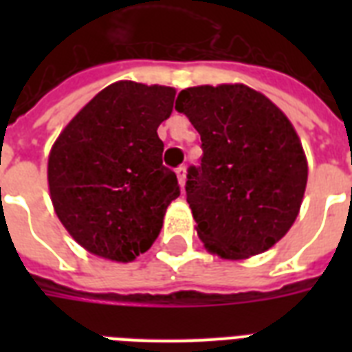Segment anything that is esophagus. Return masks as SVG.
Instances as JSON below:
<instances>
[{
    "label": "esophagus",
    "instance_id": "esophagus-1",
    "mask_svg": "<svg viewBox=\"0 0 352 352\" xmlns=\"http://www.w3.org/2000/svg\"><path fill=\"white\" fill-rule=\"evenodd\" d=\"M175 173L177 179H179V184H181V190H184V184H186V168L181 166V168H177Z\"/></svg>",
    "mask_w": 352,
    "mask_h": 352
}]
</instances>
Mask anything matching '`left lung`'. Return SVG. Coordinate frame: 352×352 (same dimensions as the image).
<instances>
[{
  "mask_svg": "<svg viewBox=\"0 0 352 352\" xmlns=\"http://www.w3.org/2000/svg\"><path fill=\"white\" fill-rule=\"evenodd\" d=\"M175 109L203 142L201 166L188 170L186 199L204 248L230 261L272 248L294 225L309 175L287 115L245 84L188 87Z\"/></svg>",
  "mask_w": 352,
  "mask_h": 352,
  "instance_id": "8db88e82",
  "label": "left lung"
}]
</instances>
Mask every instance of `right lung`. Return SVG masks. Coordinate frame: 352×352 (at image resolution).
<instances>
[{
	"instance_id": "obj_1",
	"label": "right lung",
	"mask_w": 352,
	"mask_h": 352,
	"mask_svg": "<svg viewBox=\"0 0 352 352\" xmlns=\"http://www.w3.org/2000/svg\"><path fill=\"white\" fill-rule=\"evenodd\" d=\"M177 91L120 80L93 96L49 153L52 206L69 235L91 254L129 263L159 237L179 182L162 166L157 129Z\"/></svg>"
}]
</instances>
